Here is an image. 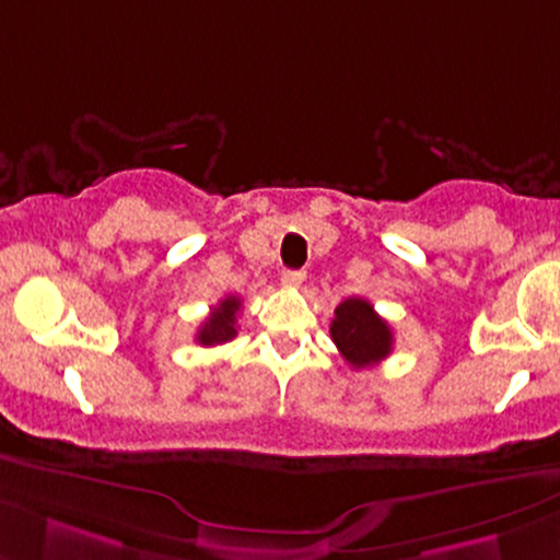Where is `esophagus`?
<instances>
[{"label": "esophagus", "instance_id": "obj_1", "mask_svg": "<svg viewBox=\"0 0 560 560\" xmlns=\"http://www.w3.org/2000/svg\"><path fill=\"white\" fill-rule=\"evenodd\" d=\"M304 281V273L302 271H284L281 273V284L287 289H296Z\"/></svg>", "mask_w": 560, "mask_h": 560}]
</instances>
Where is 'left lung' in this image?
I'll return each mask as SVG.
<instances>
[{"label": "left lung", "mask_w": 560, "mask_h": 560, "mask_svg": "<svg viewBox=\"0 0 560 560\" xmlns=\"http://www.w3.org/2000/svg\"><path fill=\"white\" fill-rule=\"evenodd\" d=\"M330 338L353 370L380 364L393 351V330L366 300L349 296L336 307Z\"/></svg>", "instance_id": "8db88e82"}]
</instances>
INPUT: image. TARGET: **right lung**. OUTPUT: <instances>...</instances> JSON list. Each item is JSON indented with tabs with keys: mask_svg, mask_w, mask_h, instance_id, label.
I'll use <instances>...</instances> for the list:
<instances>
[{
	"mask_svg": "<svg viewBox=\"0 0 560 560\" xmlns=\"http://www.w3.org/2000/svg\"><path fill=\"white\" fill-rule=\"evenodd\" d=\"M237 313H240L237 296H224V300L211 310L201 328H198L196 341L201 346H219V343L232 341V338L237 336Z\"/></svg>",
	"mask_w": 560,
	"mask_h": 560,
	"instance_id": "obj_1",
	"label": "right lung"
}]
</instances>
